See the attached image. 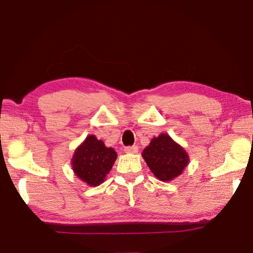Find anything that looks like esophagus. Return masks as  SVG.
I'll list each match as a JSON object with an SVG mask.
<instances>
[{"mask_svg": "<svg viewBox=\"0 0 253 253\" xmlns=\"http://www.w3.org/2000/svg\"><path fill=\"white\" fill-rule=\"evenodd\" d=\"M125 152L128 154H136L138 152V146H136V145H134V146H127L125 147Z\"/></svg>", "mask_w": 253, "mask_h": 253, "instance_id": "34e87169", "label": "esophagus"}]
</instances>
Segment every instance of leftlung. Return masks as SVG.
Segmentation results:
<instances>
[{"label":"left lung","instance_id":"8db88e82","mask_svg":"<svg viewBox=\"0 0 253 253\" xmlns=\"http://www.w3.org/2000/svg\"><path fill=\"white\" fill-rule=\"evenodd\" d=\"M142 156L152 173L163 182L179 176L190 162L185 149L165 132L152 138Z\"/></svg>","mask_w":253,"mask_h":253}]
</instances>
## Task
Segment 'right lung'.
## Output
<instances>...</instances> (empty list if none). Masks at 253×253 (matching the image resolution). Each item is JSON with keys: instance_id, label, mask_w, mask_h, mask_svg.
Here are the masks:
<instances>
[{"instance_id": "add662e5", "label": "right lung", "mask_w": 253, "mask_h": 253, "mask_svg": "<svg viewBox=\"0 0 253 253\" xmlns=\"http://www.w3.org/2000/svg\"><path fill=\"white\" fill-rule=\"evenodd\" d=\"M116 158L113 147H106L95 135H88L71 158L72 170L87 185L98 186L105 181Z\"/></svg>"}]
</instances>
